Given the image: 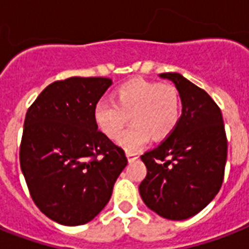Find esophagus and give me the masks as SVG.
<instances>
[{"label": "esophagus", "instance_id": "34e87169", "mask_svg": "<svg viewBox=\"0 0 249 249\" xmlns=\"http://www.w3.org/2000/svg\"><path fill=\"white\" fill-rule=\"evenodd\" d=\"M126 157H128V161H129V162H133V161H135V160L138 159L139 155H138V153L126 152Z\"/></svg>", "mask_w": 249, "mask_h": 249}]
</instances>
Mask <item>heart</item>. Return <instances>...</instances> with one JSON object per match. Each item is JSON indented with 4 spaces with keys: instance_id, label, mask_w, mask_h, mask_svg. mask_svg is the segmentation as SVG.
<instances>
[{
    "instance_id": "obj_1",
    "label": "heart",
    "mask_w": 249,
    "mask_h": 249,
    "mask_svg": "<svg viewBox=\"0 0 249 249\" xmlns=\"http://www.w3.org/2000/svg\"><path fill=\"white\" fill-rule=\"evenodd\" d=\"M181 116V98L173 84L143 79L125 83L114 93V104L101 101L94 107V120L107 138L116 139L130 117L131 125L119 137L128 152H138L149 142L165 139L175 130Z\"/></svg>"
}]
</instances>
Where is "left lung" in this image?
Masks as SVG:
<instances>
[{
	"label": "left lung",
	"instance_id": "1",
	"mask_svg": "<svg viewBox=\"0 0 249 249\" xmlns=\"http://www.w3.org/2000/svg\"><path fill=\"white\" fill-rule=\"evenodd\" d=\"M181 98L175 130L141 156L147 175L139 184L145 206L169 220H185L219 193L225 173L228 139L220 107L207 92L178 72H162Z\"/></svg>",
	"mask_w": 249,
	"mask_h": 249
}]
</instances>
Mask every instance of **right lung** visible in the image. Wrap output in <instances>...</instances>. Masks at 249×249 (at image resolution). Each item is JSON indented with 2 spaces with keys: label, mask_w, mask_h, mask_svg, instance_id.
Instances as JSON below:
<instances>
[{
  "label": "right lung",
  "mask_w": 249,
  "mask_h": 249,
  "mask_svg": "<svg viewBox=\"0 0 249 249\" xmlns=\"http://www.w3.org/2000/svg\"><path fill=\"white\" fill-rule=\"evenodd\" d=\"M111 84L101 76L56 80L26 111L20 167L36 206L62 225L94 219L128 163L124 149L94 120V107Z\"/></svg>",
  "instance_id": "obj_1"
}]
</instances>
